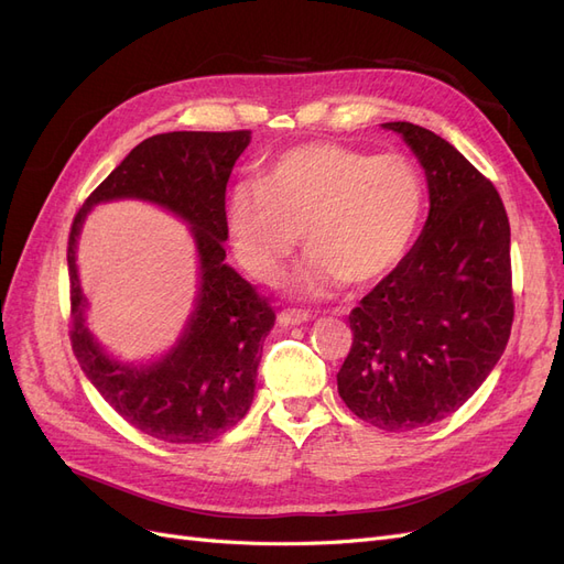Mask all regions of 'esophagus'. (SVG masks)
Instances as JSON below:
<instances>
[{
    "label": "esophagus",
    "mask_w": 564,
    "mask_h": 564,
    "mask_svg": "<svg viewBox=\"0 0 564 564\" xmlns=\"http://www.w3.org/2000/svg\"><path fill=\"white\" fill-rule=\"evenodd\" d=\"M308 319H311V313H305V311H282L278 315V322L282 324V327H294V324L308 322Z\"/></svg>",
    "instance_id": "34e87169"
}]
</instances>
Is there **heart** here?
<instances>
[{
	"instance_id": "b5f03b06",
	"label": "heart",
	"mask_w": 564,
	"mask_h": 564,
	"mask_svg": "<svg viewBox=\"0 0 564 564\" xmlns=\"http://www.w3.org/2000/svg\"><path fill=\"white\" fill-rule=\"evenodd\" d=\"M423 202L421 176L402 155L305 143L272 160L259 185L235 187L228 230L237 261L268 284L282 278L303 235L311 259L299 286L319 296L395 268L414 242Z\"/></svg>"
}]
</instances>
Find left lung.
I'll use <instances>...</instances> for the list:
<instances>
[{
	"label": "left lung",
	"mask_w": 564,
	"mask_h": 564,
	"mask_svg": "<svg viewBox=\"0 0 564 564\" xmlns=\"http://www.w3.org/2000/svg\"><path fill=\"white\" fill-rule=\"evenodd\" d=\"M421 162L431 212L416 245L348 315L352 346L338 395L381 431L454 414L497 367L513 327L503 202L437 133L388 122Z\"/></svg>",
	"instance_id": "obj_1"
}]
</instances>
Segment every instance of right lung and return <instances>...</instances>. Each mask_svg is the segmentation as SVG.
<instances>
[{
	"instance_id": "1",
	"label": "right lung",
	"mask_w": 564,
	"mask_h": 564,
	"mask_svg": "<svg viewBox=\"0 0 564 564\" xmlns=\"http://www.w3.org/2000/svg\"><path fill=\"white\" fill-rule=\"evenodd\" d=\"M251 131H169L135 145L77 212L67 237L70 344L82 371L133 429L202 445L245 419L256 369L275 324L270 303L224 261L228 240L226 185ZM110 198H145L192 226L200 256L196 311L177 346L150 366H122L97 346L86 327L74 249L91 206Z\"/></svg>"
}]
</instances>
